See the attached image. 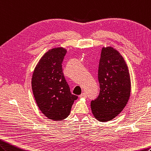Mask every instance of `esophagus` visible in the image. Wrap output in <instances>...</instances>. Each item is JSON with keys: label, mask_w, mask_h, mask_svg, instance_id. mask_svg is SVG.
Masks as SVG:
<instances>
[{"label": "esophagus", "mask_w": 151, "mask_h": 151, "mask_svg": "<svg viewBox=\"0 0 151 151\" xmlns=\"http://www.w3.org/2000/svg\"><path fill=\"white\" fill-rule=\"evenodd\" d=\"M79 97H80V98H87V95H86V93L84 92V93H81V94L79 96Z\"/></svg>", "instance_id": "34e87169"}]
</instances>
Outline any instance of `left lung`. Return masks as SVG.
Masks as SVG:
<instances>
[{
  "label": "left lung",
  "mask_w": 151,
  "mask_h": 151,
  "mask_svg": "<svg viewBox=\"0 0 151 151\" xmlns=\"http://www.w3.org/2000/svg\"><path fill=\"white\" fill-rule=\"evenodd\" d=\"M100 91L91 101L93 116L106 122L118 116L125 108L130 94L128 67L122 55L112 47H103L98 69Z\"/></svg>",
  "instance_id": "left-lung-1"
}]
</instances>
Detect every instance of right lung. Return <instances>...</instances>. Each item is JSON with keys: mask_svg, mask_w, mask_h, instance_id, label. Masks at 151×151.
<instances>
[{"mask_svg": "<svg viewBox=\"0 0 151 151\" xmlns=\"http://www.w3.org/2000/svg\"><path fill=\"white\" fill-rule=\"evenodd\" d=\"M66 50L55 48L45 53L35 68L32 78L33 96L40 110L48 118H66L78 97L72 94L63 72Z\"/></svg>", "mask_w": 151, "mask_h": 151, "instance_id": "obj_1", "label": "right lung"}]
</instances>
